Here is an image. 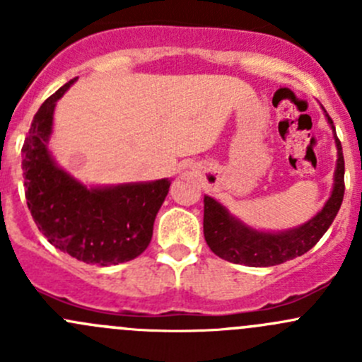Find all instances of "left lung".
Returning a JSON list of instances; mask_svg holds the SVG:
<instances>
[{"label":"left lung","mask_w":362,"mask_h":362,"mask_svg":"<svg viewBox=\"0 0 362 362\" xmlns=\"http://www.w3.org/2000/svg\"><path fill=\"white\" fill-rule=\"evenodd\" d=\"M326 113V110H324ZM327 124L333 129L334 144H337L338 159L334 170V184L329 199L317 211L310 221L298 228L286 231H261L247 226L238 217L229 214L228 208L217 199L204 196L203 233L211 252L224 261L235 264H245L252 268H268V266L282 264L291 259L308 252L324 236L337 217L345 192V160H343L341 144H339L334 124L326 113Z\"/></svg>","instance_id":"obj_1"}]
</instances>
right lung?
Masks as SVG:
<instances>
[{
    "instance_id": "obj_1",
    "label": "right lung",
    "mask_w": 362,
    "mask_h": 362,
    "mask_svg": "<svg viewBox=\"0 0 362 362\" xmlns=\"http://www.w3.org/2000/svg\"><path fill=\"white\" fill-rule=\"evenodd\" d=\"M75 80L43 101L33 117L23 147L25 199L38 229L56 249L87 264H119L148 247L171 180L87 187L56 163L49 151L54 108Z\"/></svg>"
}]
</instances>
